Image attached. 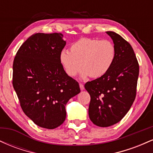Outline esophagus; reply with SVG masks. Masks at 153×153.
I'll use <instances>...</instances> for the list:
<instances>
[{
    "label": "esophagus",
    "instance_id": "34e87169",
    "mask_svg": "<svg viewBox=\"0 0 153 153\" xmlns=\"http://www.w3.org/2000/svg\"><path fill=\"white\" fill-rule=\"evenodd\" d=\"M80 90H81V91H83L84 90V88H84L83 84L80 83Z\"/></svg>",
    "mask_w": 153,
    "mask_h": 153
}]
</instances>
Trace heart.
<instances>
[{
	"mask_svg": "<svg viewBox=\"0 0 153 153\" xmlns=\"http://www.w3.org/2000/svg\"><path fill=\"white\" fill-rule=\"evenodd\" d=\"M70 50L59 54L61 65L70 77H75L82 68V78L103 76L111 68L117 55L114 45L107 39L81 38L72 44Z\"/></svg>",
	"mask_w": 153,
	"mask_h": 153,
	"instance_id": "1",
	"label": "heart"
}]
</instances>
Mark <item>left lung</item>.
Wrapping results in <instances>:
<instances>
[{
  "instance_id": "obj_1",
  "label": "left lung",
  "mask_w": 153,
  "mask_h": 153,
  "mask_svg": "<svg viewBox=\"0 0 153 153\" xmlns=\"http://www.w3.org/2000/svg\"><path fill=\"white\" fill-rule=\"evenodd\" d=\"M106 34L117 50L114 62L106 74L85 84L91 96L89 118L101 127L114 125L127 114L136 97L139 75V64L130 44L114 31Z\"/></svg>"
}]
</instances>
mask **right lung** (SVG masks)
Masks as SVG:
<instances>
[{
	"mask_svg": "<svg viewBox=\"0 0 153 153\" xmlns=\"http://www.w3.org/2000/svg\"><path fill=\"white\" fill-rule=\"evenodd\" d=\"M61 33H36L22 44L13 64V86L24 114L39 127L52 129L64 122L68 101L80 92L65 72L59 54Z\"/></svg>",
	"mask_w": 153,
	"mask_h": 153,
	"instance_id": "add662e5",
	"label": "right lung"
}]
</instances>
